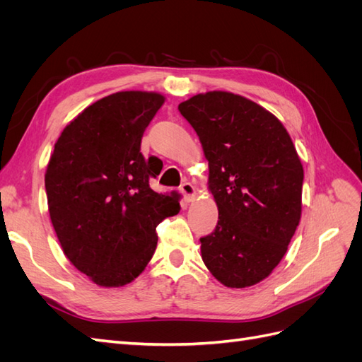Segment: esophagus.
<instances>
[{"mask_svg":"<svg viewBox=\"0 0 362 362\" xmlns=\"http://www.w3.org/2000/svg\"><path fill=\"white\" fill-rule=\"evenodd\" d=\"M180 192L184 194V198H185V201H187V202H192L193 198L196 196V189L193 187V185H192L190 182H184V184L181 185Z\"/></svg>","mask_w":362,"mask_h":362,"instance_id":"1","label":"esophagus"}]
</instances>
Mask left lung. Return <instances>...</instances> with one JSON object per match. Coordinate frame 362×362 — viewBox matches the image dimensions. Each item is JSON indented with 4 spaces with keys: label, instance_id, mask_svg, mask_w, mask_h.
I'll list each match as a JSON object with an SVG mask.
<instances>
[{
    "label": "left lung",
    "instance_id": "obj_1",
    "mask_svg": "<svg viewBox=\"0 0 362 362\" xmlns=\"http://www.w3.org/2000/svg\"><path fill=\"white\" fill-rule=\"evenodd\" d=\"M208 160L218 221L201 238L211 275L229 288L266 279L300 222L303 168L281 120L231 92L198 93L178 105Z\"/></svg>",
    "mask_w": 362,
    "mask_h": 362
}]
</instances>
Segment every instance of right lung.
Instances as JSON below:
<instances>
[{
    "label": "right lung",
    "instance_id": "add662e5",
    "mask_svg": "<svg viewBox=\"0 0 362 362\" xmlns=\"http://www.w3.org/2000/svg\"><path fill=\"white\" fill-rule=\"evenodd\" d=\"M164 101L141 90L101 98L62 131L48 161V210L63 254L100 287L133 282L154 255L156 228L181 210L177 192L149 187L161 169L140 152Z\"/></svg>",
    "mask_w": 362,
    "mask_h": 362
}]
</instances>
